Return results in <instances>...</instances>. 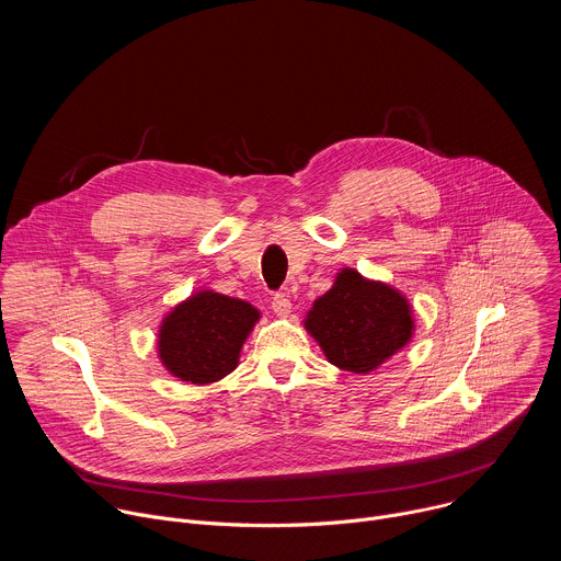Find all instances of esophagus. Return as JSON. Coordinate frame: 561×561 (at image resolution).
I'll return each instance as SVG.
<instances>
[{"mask_svg":"<svg viewBox=\"0 0 561 561\" xmlns=\"http://www.w3.org/2000/svg\"><path fill=\"white\" fill-rule=\"evenodd\" d=\"M290 310H293V304H290V299L286 295H275L273 297V312L277 317H288Z\"/></svg>","mask_w":561,"mask_h":561,"instance_id":"esophagus-1","label":"esophagus"}]
</instances>
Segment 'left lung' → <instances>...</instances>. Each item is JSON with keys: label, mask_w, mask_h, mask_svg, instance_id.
<instances>
[{"label": "left lung", "mask_w": 561, "mask_h": 561, "mask_svg": "<svg viewBox=\"0 0 561 561\" xmlns=\"http://www.w3.org/2000/svg\"><path fill=\"white\" fill-rule=\"evenodd\" d=\"M304 329L333 366L368 375L413 340L415 319L397 288L342 268L331 290L312 301Z\"/></svg>", "instance_id": "1"}]
</instances>
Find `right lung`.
<instances>
[{"label":"right lung","instance_id":"1","mask_svg":"<svg viewBox=\"0 0 561 561\" xmlns=\"http://www.w3.org/2000/svg\"><path fill=\"white\" fill-rule=\"evenodd\" d=\"M262 312L237 297L210 288L195 290L162 319L157 357L178 379L206 386L224 379L239 364L244 342Z\"/></svg>","mask_w":561,"mask_h":561}]
</instances>
